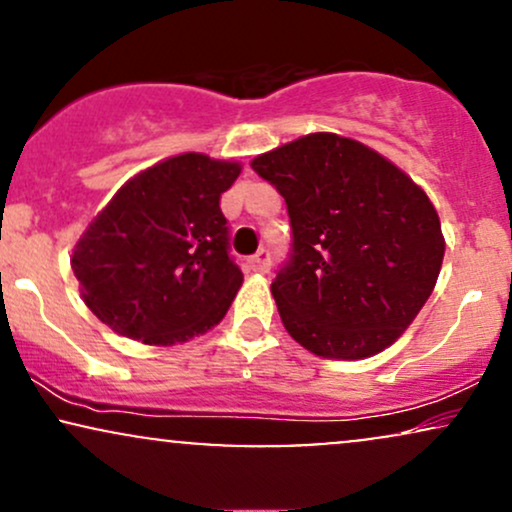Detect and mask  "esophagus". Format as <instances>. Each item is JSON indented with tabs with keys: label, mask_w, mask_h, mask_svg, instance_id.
Segmentation results:
<instances>
[{
	"label": "esophagus",
	"mask_w": 512,
	"mask_h": 512,
	"mask_svg": "<svg viewBox=\"0 0 512 512\" xmlns=\"http://www.w3.org/2000/svg\"><path fill=\"white\" fill-rule=\"evenodd\" d=\"M248 264H250L252 272H257V274L269 272V267H272V257H269V250H260L257 255H252Z\"/></svg>",
	"instance_id": "1"
}]
</instances>
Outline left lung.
Instances as JSON below:
<instances>
[{
	"mask_svg": "<svg viewBox=\"0 0 512 512\" xmlns=\"http://www.w3.org/2000/svg\"><path fill=\"white\" fill-rule=\"evenodd\" d=\"M289 207L293 252L272 281L286 332L322 358L358 361L395 344L436 286L438 211L370 146L313 132L252 158Z\"/></svg>",
	"mask_w": 512,
	"mask_h": 512,
	"instance_id": "left-lung-1",
	"label": "left lung"
}]
</instances>
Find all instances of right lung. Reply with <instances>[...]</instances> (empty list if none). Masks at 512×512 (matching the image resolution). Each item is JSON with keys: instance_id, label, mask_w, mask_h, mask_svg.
I'll return each mask as SVG.
<instances>
[{"instance_id": "right-lung-1", "label": "right lung", "mask_w": 512, "mask_h": 512, "mask_svg": "<svg viewBox=\"0 0 512 512\" xmlns=\"http://www.w3.org/2000/svg\"><path fill=\"white\" fill-rule=\"evenodd\" d=\"M240 170L195 151L170 156L139 170L93 216L72 269L103 325L151 346L219 325L243 286L219 207Z\"/></svg>"}]
</instances>
